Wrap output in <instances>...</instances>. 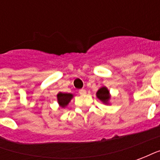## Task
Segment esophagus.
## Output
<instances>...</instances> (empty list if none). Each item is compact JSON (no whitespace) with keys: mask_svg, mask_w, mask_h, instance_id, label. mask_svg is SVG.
Returning a JSON list of instances; mask_svg holds the SVG:
<instances>
[{"mask_svg":"<svg viewBox=\"0 0 160 160\" xmlns=\"http://www.w3.org/2000/svg\"><path fill=\"white\" fill-rule=\"evenodd\" d=\"M79 93L80 95H85V94L87 93V91L85 90V89H80V90H79Z\"/></svg>","mask_w":160,"mask_h":160,"instance_id":"esophagus-1","label":"esophagus"}]
</instances>
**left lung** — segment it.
<instances>
[{
  "label": "left lung",
  "mask_w": 160,
  "mask_h": 160,
  "mask_svg": "<svg viewBox=\"0 0 160 160\" xmlns=\"http://www.w3.org/2000/svg\"><path fill=\"white\" fill-rule=\"evenodd\" d=\"M97 97L100 99L101 101H103L104 103L107 104L108 101L110 99V93L109 91L106 87H101L99 90L97 92Z\"/></svg>",
  "instance_id": "8db88e82"
}]
</instances>
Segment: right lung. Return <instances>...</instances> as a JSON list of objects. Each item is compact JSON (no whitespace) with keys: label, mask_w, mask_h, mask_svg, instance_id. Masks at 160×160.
<instances>
[{"label":"right lung","mask_w":160,"mask_h":160,"mask_svg":"<svg viewBox=\"0 0 160 160\" xmlns=\"http://www.w3.org/2000/svg\"><path fill=\"white\" fill-rule=\"evenodd\" d=\"M73 98V95L70 93H63V92H59L57 94V100L58 103L62 107H65L67 104L69 103L71 98Z\"/></svg>","instance_id":"1"}]
</instances>
